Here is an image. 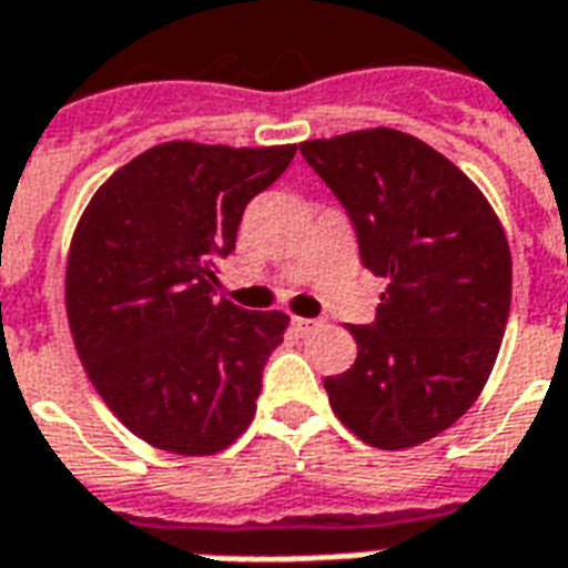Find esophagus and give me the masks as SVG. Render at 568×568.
Returning <instances> with one entry per match:
<instances>
[{
    "label": "esophagus",
    "instance_id": "1",
    "mask_svg": "<svg viewBox=\"0 0 568 568\" xmlns=\"http://www.w3.org/2000/svg\"><path fill=\"white\" fill-rule=\"evenodd\" d=\"M292 324H294V329L301 333V336H306V333H315V329H321V321H315V318H294Z\"/></svg>",
    "mask_w": 568,
    "mask_h": 568
}]
</instances>
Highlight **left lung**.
Segmentation results:
<instances>
[{
	"instance_id": "1",
	"label": "left lung",
	"mask_w": 568,
	"mask_h": 568,
	"mask_svg": "<svg viewBox=\"0 0 568 568\" xmlns=\"http://www.w3.org/2000/svg\"><path fill=\"white\" fill-rule=\"evenodd\" d=\"M345 205L363 265L386 276L377 318L347 327L356 363L324 379L338 422L383 450L439 436L493 374L513 262L498 214L457 164L397 129L303 141Z\"/></svg>"
}]
</instances>
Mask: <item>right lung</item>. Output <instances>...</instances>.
I'll return each instance as SVG.
<instances>
[{
  "mask_svg": "<svg viewBox=\"0 0 568 568\" xmlns=\"http://www.w3.org/2000/svg\"><path fill=\"white\" fill-rule=\"evenodd\" d=\"M297 146L168 141L123 164L75 226L67 321L109 409L153 448L205 457L247 430L288 315L214 301L241 214Z\"/></svg>",
  "mask_w": 568,
  "mask_h": 568,
  "instance_id": "add662e5",
  "label": "right lung"
}]
</instances>
